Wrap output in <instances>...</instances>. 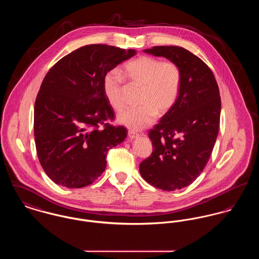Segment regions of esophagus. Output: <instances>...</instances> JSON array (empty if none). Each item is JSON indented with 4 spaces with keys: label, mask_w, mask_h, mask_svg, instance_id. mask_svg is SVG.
Instances as JSON below:
<instances>
[{
    "label": "esophagus",
    "mask_w": 259,
    "mask_h": 259,
    "mask_svg": "<svg viewBox=\"0 0 259 259\" xmlns=\"http://www.w3.org/2000/svg\"><path fill=\"white\" fill-rule=\"evenodd\" d=\"M127 138H128L130 140H134V139H136V138H139V134H137V133H135V132H133V131H130V132L127 133Z\"/></svg>",
    "instance_id": "1"
}]
</instances>
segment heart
Returning a JSON list of instances; mask_svg holds the SVG:
<instances>
[{"label":"heart","mask_w":259,"mask_h":259,"mask_svg":"<svg viewBox=\"0 0 259 259\" xmlns=\"http://www.w3.org/2000/svg\"><path fill=\"white\" fill-rule=\"evenodd\" d=\"M122 75L133 85L141 88L138 109L125 110L117 118L119 124L133 131L149 126L157 116L167 114L175 105L180 92L182 75L172 62H163L151 56H141L127 62ZM104 93L115 111L123 108L122 78L118 72L107 73L103 81Z\"/></svg>","instance_id":"1"}]
</instances>
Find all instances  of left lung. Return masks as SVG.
Here are the masks:
<instances>
[{"label": "left lung", "instance_id": "1", "mask_svg": "<svg viewBox=\"0 0 259 259\" xmlns=\"http://www.w3.org/2000/svg\"><path fill=\"white\" fill-rule=\"evenodd\" d=\"M143 51L175 63L182 80L175 105L148 134L153 150L141 162L140 172L156 188H184L202 173L212 154L220 127L219 87L208 65L183 47Z\"/></svg>", "mask_w": 259, "mask_h": 259}]
</instances>
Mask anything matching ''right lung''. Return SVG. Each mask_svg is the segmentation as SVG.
Listing matches in <instances>:
<instances>
[{
    "mask_svg": "<svg viewBox=\"0 0 259 259\" xmlns=\"http://www.w3.org/2000/svg\"><path fill=\"white\" fill-rule=\"evenodd\" d=\"M136 54V49L90 45L72 51L47 72L34 104V141L40 164L57 185L92 184L106 169L109 149L126 138L123 126L106 122L115 114L103 81Z\"/></svg>",
    "mask_w": 259,
    "mask_h": 259,
    "instance_id": "add662e5",
    "label": "right lung"
}]
</instances>
